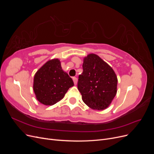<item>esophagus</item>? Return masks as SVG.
<instances>
[{"instance_id":"1","label":"esophagus","mask_w":154,"mask_h":154,"mask_svg":"<svg viewBox=\"0 0 154 154\" xmlns=\"http://www.w3.org/2000/svg\"><path fill=\"white\" fill-rule=\"evenodd\" d=\"M72 80H73V82H74V85H77V83H78V78H76V77H73L72 78Z\"/></svg>"}]
</instances>
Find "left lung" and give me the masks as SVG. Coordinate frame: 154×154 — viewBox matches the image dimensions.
Segmentation results:
<instances>
[{
  "instance_id": "obj_1",
  "label": "left lung",
  "mask_w": 154,
  "mask_h": 154,
  "mask_svg": "<svg viewBox=\"0 0 154 154\" xmlns=\"http://www.w3.org/2000/svg\"><path fill=\"white\" fill-rule=\"evenodd\" d=\"M83 70L78 82L83 101L93 110L108 108L117 93L118 78L114 71L94 53L83 58Z\"/></svg>"
}]
</instances>
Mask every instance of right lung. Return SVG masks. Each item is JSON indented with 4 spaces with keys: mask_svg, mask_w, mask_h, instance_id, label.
<instances>
[{
    "mask_svg": "<svg viewBox=\"0 0 154 154\" xmlns=\"http://www.w3.org/2000/svg\"><path fill=\"white\" fill-rule=\"evenodd\" d=\"M74 85L71 78L63 71L58 58L50 60L35 74L33 91L36 98L45 105H53L63 98Z\"/></svg>",
    "mask_w": 154,
    "mask_h": 154,
    "instance_id": "add662e5",
    "label": "right lung"
}]
</instances>
